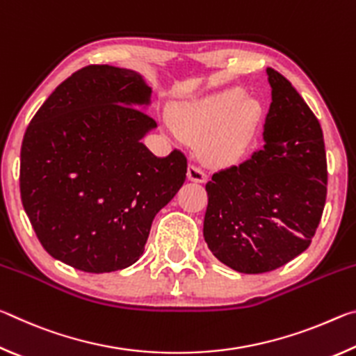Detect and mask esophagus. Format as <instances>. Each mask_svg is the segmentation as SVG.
I'll use <instances>...</instances> for the list:
<instances>
[{
    "label": "esophagus",
    "instance_id": "obj_1",
    "mask_svg": "<svg viewBox=\"0 0 356 356\" xmlns=\"http://www.w3.org/2000/svg\"><path fill=\"white\" fill-rule=\"evenodd\" d=\"M188 179L191 180V182H206V180L209 179V174L202 170L201 166L197 165H190L188 168Z\"/></svg>",
    "mask_w": 356,
    "mask_h": 356
}]
</instances>
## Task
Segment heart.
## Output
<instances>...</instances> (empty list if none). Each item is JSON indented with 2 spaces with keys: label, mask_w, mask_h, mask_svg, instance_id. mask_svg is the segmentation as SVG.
<instances>
[{
  "label": "heart",
  "mask_w": 356,
  "mask_h": 356,
  "mask_svg": "<svg viewBox=\"0 0 356 356\" xmlns=\"http://www.w3.org/2000/svg\"><path fill=\"white\" fill-rule=\"evenodd\" d=\"M246 97L243 88H231L185 104L174 110L170 130L184 136L209 134L204 147L210 155H234L250 138L261 113L257 102Z\"/></svg>",
  "instance_id": "1"
}]
</instances>
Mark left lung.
<instances>
[{"mask_svg":"<svg viewBox=\"0 0 356 356\" xmlns=\"http://www.w3.org/2000/svg\"><path fill=\"white\" fill-rule=\"evenodd\" d=\"M272 104L264 147L206 184L204 238L240 273H265L311 245L327 200V154L314 113L295 88L267 69Z\"/></svg>","mask_w":356,"mask_h":356,"instance_id":"8db88e82","label":"left lung"}]
</instances>
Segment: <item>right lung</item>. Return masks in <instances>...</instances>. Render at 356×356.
Returning <instances> with one entry per match:
<instances>
[{"instance_id": "right-lung-1", "label": "right lung", "mask_w": 356, "mask_h": 356, "mask_svg": "<svg viewBox=\"0 0 356 356\" xmlns=\"http://www.w3.org/2000/svg\"><path fill=\"white\" fill-rule=\"evenodd\" d=\"M140 74L86 65L51 92L29 122L20 193L48 254L88 273L130 267L155 215L186 179L180 150L159 159L141 143L156 122Z\"/></svg>"}]
</instances>
